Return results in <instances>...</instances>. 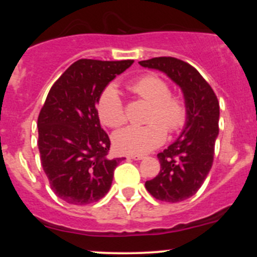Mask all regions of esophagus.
I'll return each mask as SVG.
<instances>
[{
  "label": "esophagus",
  "instance_id": "1",
  "mask_svg": "<svg viewBox=\"0 0 257 257\" xmlns=\"http://www.w3.org/2000/svg\"><path fill=\"white\" fill-rule=\"evenodd\" d=\"M129 159H133V160H142L143 159V155H136V154H132V155H128Z\"/></svg>",
  "mask_w": 257,
  "mask_h": 257
}]
</instances>
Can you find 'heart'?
<instances>
[{
  "instance_id": "obj_1",
  "label": "heart",
  "mask_w": 257,
  "mask_h": 257,
  "mask_svg": "<svg viewBox=\"0 0 257 257\" xmlns=\"http://www.w3.org/2000/svg\"><path fill=\"white\" fill-rule=\"evenodd\" d=\"M129 88L150 107L148 125L126 126L113 137L115 149L125 154L141 155L164 143L167 133H178L188 121L189 109L185 99L172 94L169 83L155 74H147L131 83ZM98 115L105 125L118 128L126 120L125 105L115 87L108 85L98 99Z\"/></svg>"
}]
</instances>
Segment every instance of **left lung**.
I'll return each instance as SVG.
<instances>
[{
    "mask_svg": "<svg viewBox=\"0 0 257 257\" xmlns=\"http://www.w3.org/2000/svg\"><path fill=\"white\" fill-rule=\"evenodd\" d=\"M139 64L164 72L181 88L188 104V121L183 133L158 154L159 174L145 181V188L155 199L179 203L200 189L211 169L219 134V100L203 76L181 59L155 57Z\"/></svg>",
    "mask_w": 257,
    "mask_h": 257,
    "instance_id": "left-lung-1",
    "label": "left lung"
}]
</instances>
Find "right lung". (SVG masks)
Returning <instances> with one entry per match:
<instances>
[{"mask_svg": "<svg viewBox=\"0 0 257 257\" xmlns=\"http://www.w3.org/2000/svg\"><path fill=\"white\" fill-rule=\"evenodd\" d=\"M133 62L78 59L49 89L37 120L38 149L51 189L66 203H95L112 185L121 158L108 159L110 141L95 103Z\"/></svg>", "mask_w": 257, "mask_h": 257, "instance_id": "add662e5", "label": "right lung"}]
</instances>
